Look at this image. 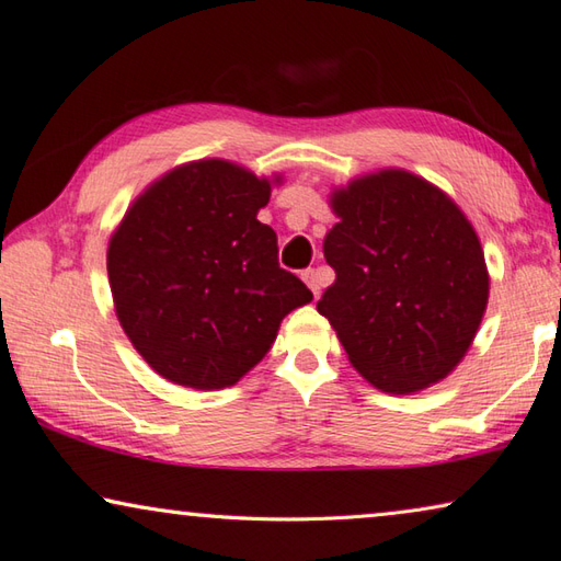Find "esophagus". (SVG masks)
Here are the masks:
<instances>
[{
	"instance_id": "obj_1",
	"label": "esophagus",
	"mask_w": 561,
	"mask_h": 561,
	"mask_svg": "<svg viewBox=\"0 0 561 561\" xmlns=\"http://www.w3.org/2000/svg\"><path fill=\"white\" fill-rule=\"evenodd\" d=\"M301 277L308 284V289L313 291V296H318L320 294V272L318 270H304Z\"/></svg>"
}]
</instances>
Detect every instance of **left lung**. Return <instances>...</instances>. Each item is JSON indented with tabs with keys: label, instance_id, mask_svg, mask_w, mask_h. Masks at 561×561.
I'll list each match as a JSON object with an SVG mask.
<instances>
[{
	"label": "left lung",
	"instance_id": "1",
	"mask_svg": "<svg viewBox=\"0 0 561 561\" xmlns=\"http://www.w3.org/2000/svg\"><path fill=\"white\" fill-rule=\"evenodd\" d=\"M323 253L335 282L318 301L368 383L408 396L446 378L478 332L490 277L480 238L448 195L408 171L332 193Z\"/></svg>",
	"mask_w": 561,
	"mask_h": 561
}]
</instances>
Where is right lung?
<instances>
[{"label": "right lung", "instance_id": "obj_1", "mask_svg": "<svg viewBox=\"0 0 561 561\" xmlns=\"http://www.w3.org/2000/svg\"><path fill=\"white\" fill-rule=\"evenodd\" d=\"M270 190L229 161L185 163L147 187L113 233L115 313L171 383L233 386L270 352L282 318L313 299L257 221Z\"/></svg>", "mask_w": 561, "mask_h": 561}]
</instances>
